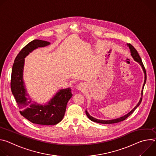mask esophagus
<instances>
[{
	"instance_id": "1",
	"label": "esophagus",
	"mask_w": 156,
	"mask_h": 156,
	"mask_svg": "<svg viewBox=\"0 0 156 156\" xmlns=\"http://www.w3.org/2000/svg\"><path fill=\"white\" fill-rule=\"evenodd\" d=\"M77 89L80 91H83L85 89V84L83 83H80L77 85Z\"/></svg>"
}]
</instances>
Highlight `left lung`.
Masks as SVG:
<instances>
[{
    "label": "left lung",
    "mask_w": 156,
    "mask_h": 156,
    "mask_svg": "<svg viewBox=\"0 0 156 156\" xmlns=\"http://www.w3.org/2000/svg\"><path fill=\"white\" fill-rule=\"evenodd\" d=\"M128 46L129 47V49H130V52H131V55L132 56V57L133 58V59H134L135 61H136L137 62H138L140 63V65L141 66V67L143 70V72L144 73V84H143V90L141 91V96H143V88H144V84L146 82V70H145V68H144V66L143 63V62L141 60V58L138 54V52H137V51L136 50V49L133 47L131 44H127ZM142 96L141 98H140V100L139 101V102L138 103V104L134 107V108H133L130 112L129 113H128L126 115L122 117H120L119 119H114V120H98V119H96L94 117H93L92 116H91L90 114H88V112H87V110H86V114L87 115V117L89 118V119L91 120V121L93 122H96V123H103V124H111V123H119L120 122H122V121H123L125 120L126 118H128L134 111L135 110V109L140 105V104H141V101H142Z\"/></svg>",
    "instance_id": "8db88e82"
}]
</instances>
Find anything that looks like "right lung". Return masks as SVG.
Segmentation results:
<instances>
[{
  "mask_svg": "<svg viewBox=\"0 0 156 156\" xmlns=\"http://www.w3.org/2000/svg\"><path fill=\"white\" fill-rule=\"evenodd\" d=\"M48 41L34 39L28 43L16 57L11 76L10 87L20 112L33 123L42 125H54L63 118L68 101L72 97L70 87L59 90L46 104L41 105L33 102L28 96L23 81V73L25 58L38 48L49 46Z\"/></svg>",
  "mask_w": 156,
  "mask_h": 156,
  "instance_id": "add662e5",
  "label": "right lung"
}]
</instances>
